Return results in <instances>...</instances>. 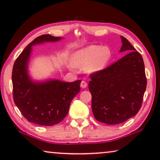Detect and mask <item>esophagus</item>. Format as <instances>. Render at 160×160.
Listing matches in <instances>:
<instances>
[{
	"instance_id": "34e87169",
	"label": "esophagus",
	"mask_w": 160,
	"mask_h": 160,
	"mask_svg": "<svg viewBox=\"0 0 160 160\" xmlns=\"http://www.w3.org/2000/svg\"><path fill=\"white\" fill-rule=\"evenodd\" d=\"M87 86H88V84H87V82H85V81H82V82H81V83H80V87L82 88H87Z\"/></svg>"
}]
</instances>
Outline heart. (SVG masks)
I'll return each instance as SVG.
<instances>
[{
	"label": "heart",
	"instance_id": "heart-1",
	"mask_svg": "<svg viewBox=\"0 0 160 160\" xmlns=\"http://www.w3.org/2000/svg\"><path fill=\"white\" fill-rule=\"evenodd\" d=\"M111 58V50L108 47L90 45L75 52L72 61L75 66L85 68L88 72L102 70Z\"/></svg>",
	"mask_w": 160,
	"mask_h": 160
}]
</instances>
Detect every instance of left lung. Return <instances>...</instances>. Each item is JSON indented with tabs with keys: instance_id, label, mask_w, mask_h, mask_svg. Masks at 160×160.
<instances>
[{
	"instance_id": "left-lung-1",
	"label": "left lung",
	"mask_w": 160,
	"mask_h": 160,
	"mask_svg": "<svg viewBox=\"0 0 160 160\" xmlns=\"http://www.w3.org/2000/svg\"><path fill=\"white\" fill-rule=\"evenodd\" d=\"M120 52H130L118 61L90 75L94 117L107 125L122 123L135 116L142 104L147 78L142 55L121 36Z\"/></svg>"
}]
</instances>
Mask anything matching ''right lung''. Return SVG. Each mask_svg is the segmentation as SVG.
Segmentation results:
<instances>
[{
	"instance_id": "add662e5",
	"label": "right lung",
	"mask_w": 160,
	"mask_h": 160,
	"mask_svg": "<svg viewBox=\"0 0 160 160\" xmlns=\"http://www.w3.org/2000/svg\"><path fill=\"white\" fill-rule=\"evenodd\" d=\"M61 39L42 35L27 45L17 58L12 72L13 100L28 121L42 126L60 123L69 110L71 101L80 92V80L65 82L58 80L33 82L28 74V63L32 46Z\"/></svg>"
}]
</instances>
